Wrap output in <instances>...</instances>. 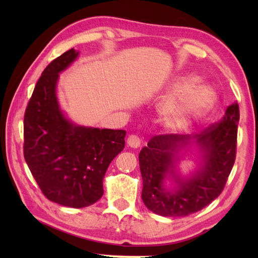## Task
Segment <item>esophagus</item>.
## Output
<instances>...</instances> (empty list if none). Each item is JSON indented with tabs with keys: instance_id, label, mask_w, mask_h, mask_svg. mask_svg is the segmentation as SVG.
I'll list each match as a JSON object with an SVG mask.
<instances>
[{
	"instance_id": "esophagus-1",
	"label": "esophagus",
	"mask_w": 258,
	"mask_h": 258,
	"mask_svg": "<svg viewBox=\"0 0 258 258\" xmlns=\"http://www.w3.org/2000/svg\"><path fill=\"white\" fill-rule=\"evenodd\" d=\"M127 145L131 148H139L140 145H141V140H140V137L137 134H131L127 138Z\"/></svg>"
}]
</instances>
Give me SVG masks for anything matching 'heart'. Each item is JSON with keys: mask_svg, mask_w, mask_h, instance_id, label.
<instances>
[{"mask_svg": "<svg viewBox=\"0 0 258 258\" xmlns=\"http://www.w3.org/2000/svg\"><path fill=\"white\" fill-rule=\"evenodd\" d=\"M196 77L177 82L168 91L163 106L164 118L171 127L182 128L204 116L216 103V93L208 85H195Z\"/></svg>", "mask_w": 258, "mask_h": 258, "instance_id": "1", "label": "heart"}]
</instances>
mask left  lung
Returning a JSON list of instances; mask_svg holds the SVG:
<instances>
[{"mask_svg":"<svg viewBox=\"0 0 258 258\" xmlns=\"http://www.w3.org/2000/svg\"><path fill=\"white\" fill-rule=\"evenodd\" d=\"M239 104L226 108L220 121L200 134L155 135L139 155L143 180L142 200L147 208L161 216L183 217L202 211L223 191L237 155ZM196 142L203 150V164L190 180H177L178 189L163 186L167 174L173 173L176 152Z\"/></svg>","mask_w":258,"mask_h":258,"instance_id":"8db88e82","label":"left lung"}]
</instances>
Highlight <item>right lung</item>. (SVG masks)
Returning a JSON list of instances; mask_svg holds the SVG:
<instances>
[{
  "instance_id": "obj_1",
  "label": "right lung",
  "mask_w": 258,
  "mask_h": 258,
  "mask_svg": "<svg viewBox=\"0 0 258 258\" xmlns=\"http://www.w3.org/2000/svg\"><path fill=\"white\" fill-rule=\"evenodd\" d=\"M78 55L68 50L47 64L24 116V157L41 191L51 202L82 208L102 197V180L124 149V130L74 125L64 118L55 95L59 73Z\"/></svg>"
}]
</instances>
